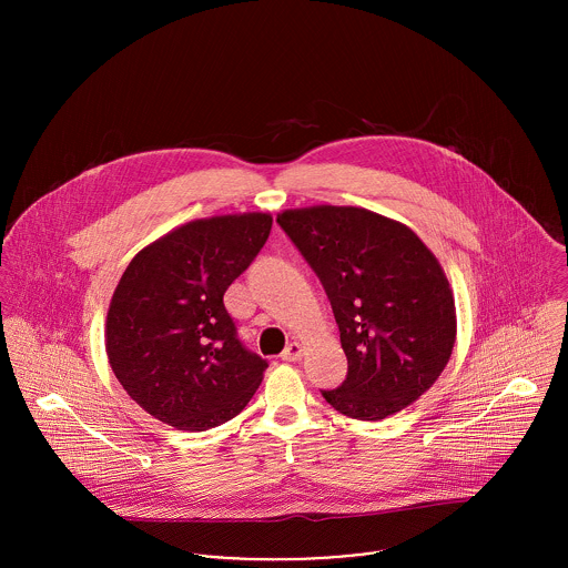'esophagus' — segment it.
<instances>
[{"mask_svg":"<svg viewBox=\"0 0 568 568\" xmlns=\"http://www.w3.org/2000/svg\"><path fill=\"white\" fill-rule=\"evenodd\" d=\"M302 354H304V347H302V343L293 341V343H288V345H286V349L282 352V361H288V363H293V361H300V358H302Z\"/></svg>","mask_w":568,"mask_h":568,"instance_id":"1","label":"esophagus"}]
</instances>
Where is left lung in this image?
<instances>
[{"instance_id": "8db88e82", "label": "left lung", "mask_w": 568, "mask_h": 568, "mask_svg": "<svg viewBox=\"0 0 568 568\" xmlns=\"http://www.w3.org/2000/svg\"><path fill=\"white\" fill-rule=\"evenodd\" d=\"M277 223L322 280L347 356L325 403L367 422L415 403L444 372L457 332L437 257L405 225L361 207L288 210Z\"/></svg>"}]
</instances>
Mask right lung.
<instances>
[{"label": "right lung", "instance_id": "1", "mask_svg": "<svg viewBox=\"0 0 568 568\" xmlns=\"http://www.w3.org/2000/svg\"><path fill=\"white\" fill-rule=\"evenodd\" d=\"M268 214L192 221L142 248L106 315V354L126 394L179 430L243 410L268 363L246 349L225 291L271 234Z\"/></svg>", "mask_w": 568, "mask_h": 568}]
</instances>
